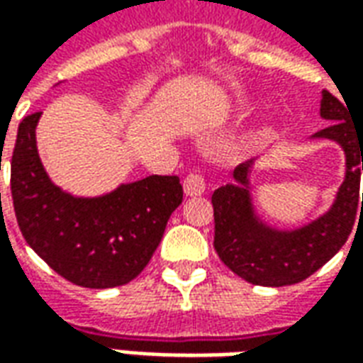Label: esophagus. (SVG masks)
I'll return each instance as SVG.
<instances>
[{"label":"esophagus","instance_id":"esophagus-1","mask_svg":"<svg viewBox=\"0 0 363 363\" xmlns=\"http://www.w3.org/2000/svg\"><path fill=\"white\" fill-rule=\"evenodd\" d=\"M182 189H184V194L186 196H202L206 192V181L202 174L190 173L184 182H182Z\"/></svg>","mask_w":363,"mask_h":363}]
</instances>
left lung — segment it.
Instances as JSON below:
<instances>
[{
  "mask_svg": "<svg viewBox=\"0 0 363 363\" xmlns=\"http://www.w3.org/2000/svg\"><path fill=\"white\" fill-rule=\"evenodd\" d=\"M319 112L330 124L309 140H330L344 153V179L325 212L297 228L268 223L255 204L252 190L251 174L260 157L235 167V181L212 194L213 247L221 262L249 284L281 288L305 280L342 249L356 212H363V130L352 124L348 108L328 91L320 93Z\"/></svg>",
  "mask_w": 363,
  "mask_h": 363,
  "instance_id": "8db88e82",
  "label": "left lung"
}]
</instances>
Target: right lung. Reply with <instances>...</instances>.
Masks as SVG:
<instances>
[{"instance_id": "1", "label": "right lung", "mask_w": 363, "mask_h": 363, "mask_svg": "<svg viewBox=\"0 0 363 363\" xmlns=\"http://www.w3.org/2000/svg\"><path fill=\"white\" fill-rule=\"evenodd\" d=\"M40 116L36 112L21 122L11 159L21 233L66 280L91 289L124 286L150 262L171 213L181 206L179 177L151 174L96 196L72 194L52 181L40 161Z\"/></svg>"}]
</instances>
